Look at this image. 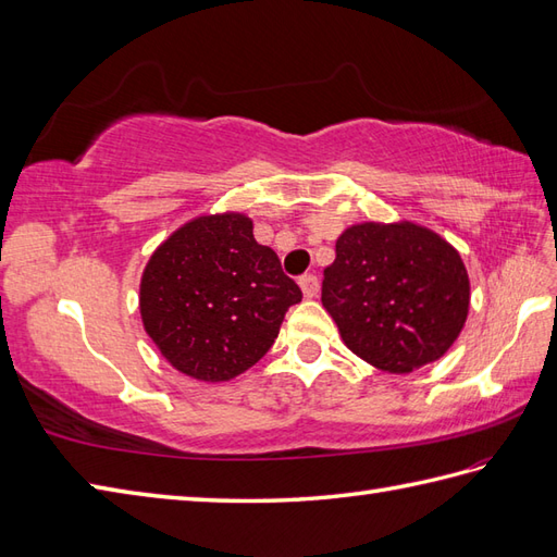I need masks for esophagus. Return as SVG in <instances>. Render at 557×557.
<instances>
[{"instance_id": "obj_1", "label": "esophagus", "mask_w": 557, "mask_h": 557, "mask_svg": "<svg viewBox=\"0 0 557 557\" xmlns=\"http://www.w3.org/2000/svg\"><path fill=\"white\" fill-rule=\"evenodd\" d=\"M300 288H302V295L307 297V300H311V297H317L319 295V278L314 276V274H305V276H300Z\"/></svg>"}]
</instances>
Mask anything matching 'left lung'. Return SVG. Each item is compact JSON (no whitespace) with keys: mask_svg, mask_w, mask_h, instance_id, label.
I'll use <instances>...</instances> for the list:
<instances>
[{"mask_svg":"<svg viewBox=\"0 0 557 557\" xmlns=\"http://www.w3.org/2000/svg\"><path fill=\"white\" fill-rule=\"evenodd\" d=\"M321 302L343 343L387 373H411L456 343L470 309L458 250L413 222L345 228L323 271Z\"/></svg>","mask_w":557,"mask_h":557,"instance_id":"left-lung-1","label":"left lung"}]
</instances>
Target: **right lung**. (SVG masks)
I'll return each instance as SVG.
<instances>
[{"label":"right lung","instance_id":"obj_1","mask_svg":"<svg viewBox=\"0 0 557 557\" xmlns=\"http://www.w3.org/2000/svg\"><path fill=\"white\" fill-rule=\"evenodd\" d=\"M302 300L243 212L200 214L153 250L139 286L144 331L176 371L224 383L260 361Z\"/></svg>","mask_w":557,"mask_h":557}]
</instances>
